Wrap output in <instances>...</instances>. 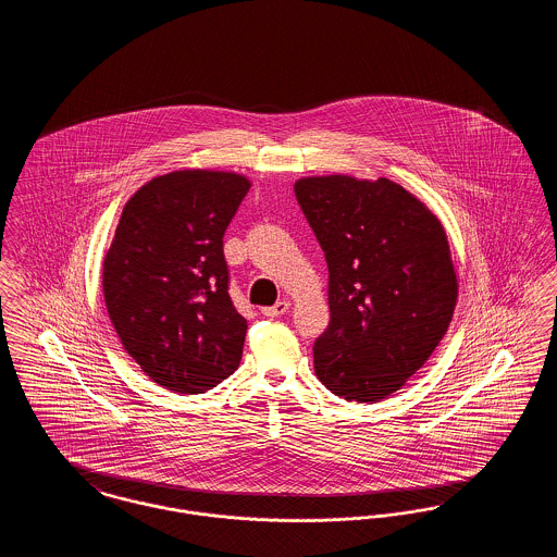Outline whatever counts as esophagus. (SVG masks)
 <instances>
[{
  "instance_id": "34e87169",
  "label": "esophagus",
  "mask_w": 557,
  "mask_h": 557,
  "mask_svg": "<svg viewBox=\"0 0 557 557\" xmlns=\"http://www.w3.org/2000/svg\"><path fill=\"white\" fill-rule=\"evenodd\" d=\"M288 309H290V302L288 300H280L277 305H273V307H265L263 309V315L265 318H282L284 313H288Z\"/></svg>"
}]
</instances>
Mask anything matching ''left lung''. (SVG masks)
<instances>
[{
  "label": "left lung",
  "instance_id": "left-lung-1",
  "mask_svg": "<svg viewBox=\"0 0 557 557\" xmlns=\"http://www.w3.org/2000/svg\"><path fill=\"white\" fill-rule=\"evenodd\" d=\"M330 271L315 373L336 397L398 391L447 334L457 277L441 221L403 186L348 175L294 184Z\"/></svg>",
  "mask_w": 557,
  "mask_h": 557
}]
</instances>
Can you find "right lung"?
<instances>
[{
    "label": "right lung",
    "mask_w": 557,
    "mask_h": 557,
    "mask_svg": "<svg viewBox=\"0 0 557 557\" xmlns=\"http://www.w3.org/2000/svg\"><path fill=\"white\" fill-rule=\"evenodd\" d=\"M250 182L223 171H175L125 205L104 259L110 321L160 386L198 395L238 370L246 319L230 298L223 236Z\"/></svg>",
    "instance_id": "obj_1"
}]
</instances>
